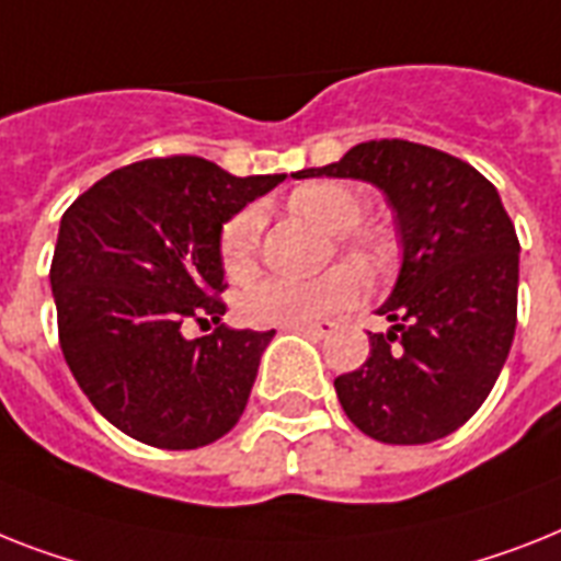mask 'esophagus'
Wrapping results in <instances>:
<instances>
[{
    "instance_id": "obj_1",
    "label": "esophagus",
    "mask_w": 561,
    "mask_h": 561,
    "mask_svg": "<svg viewBox=\"0 0 561 561\" xmlns=\"http://www.w3.org/2000/svg\"><path fill=\"white\" fill-rule=\"evenodd\" d=\"M289 330H295V332H304V335H309V337H323V335H330V332L335 330V323H332V321L295 323V327H289Z\"/></svg>"
}]
</instances>
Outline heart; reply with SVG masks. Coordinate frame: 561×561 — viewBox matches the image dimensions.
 I'll list each match as a JSON object with an SVG mask.
<instances>
[{
    "mask_svg": "<svg viewBox=\"0 0 561 561\" xmlns=\"http://www.w3.org/2000/svg\"><path fill=\"white\" fill-rule=\"evenodd\" d=\"M295 208L300 215L332 231L344 234V243L358 257H373V243L360 234H350L364 217V201L337 183H314L295 194ZM263 215L261 208H243L224 226L220 257L231 277H247L257 261ZM364 295V275L353 266H337L327 275L298 280V277L272 275L240 291L238 314L249 327H295L309 323L341 309L353 307Z\"/></svg>",
    "mask_w": 561,
    "mask_h": 561,
    "instance_id": "1",
    "label": "heart"
}]
</instances>
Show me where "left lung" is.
<instances>
[{
  "label": "left lung",
  "mask_w": 561,
  "mask_h": 561,
  "mask_svg": "<svg viewBox=\"0 0 561 561\" xmlns=\"http://www.w3.org/2000/svg\"><path fill=\"white\" fill-rule=\"evenodd\" d=\"M295 178L364 180L396 211L401 270L375 309L369 358L335 378L360 433L383 444L450 436L490 396L516 332L519 238L502 197L465 160L410 140H369Z\"/></svg>",
  "instance_id": "1"
}]
</instances>
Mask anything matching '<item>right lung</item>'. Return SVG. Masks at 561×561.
I'll use <instances>...</instances> for the list:
<instances>
[{
    "instance_id": "add662e5",
    "label": "right lung",
    "mask_w": 561,
    "mask_h": 561,
    "mask_svg": "<svg viewBox=\"0 0 561 561\" xmlns=\"http://www.w3.org/2000/svg\"><path fill=\"white\" fill-rule=\"evenodd\" d=\"M284 180L154 157L96 180L62 215L50 263L59 346L96 413L125 436L197 450L243 415L275 330L220 323V234ZM188 320L216 332L188 342Z\"/></svg>"
}]
</instances>
